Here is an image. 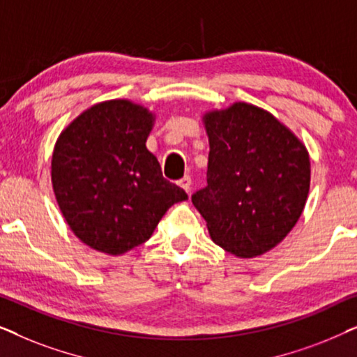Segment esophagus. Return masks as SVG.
Segmentation results:
<instances>
[{"mask_svg":"<svg viewBox=\"0 0 357 357\" xmlns=\"http://www.w3.org/2000/svg\"><path fill=\"white\" fill-rule=\"evenodd\" d=\"M178 185L185 190V192L190 193V190H192V177H190V175H185V177L178 180Z\"/></svg>","mask_w":357,"mask_h":357,"instance_id":"34e87169","label":"esophagus"}]
</instances>
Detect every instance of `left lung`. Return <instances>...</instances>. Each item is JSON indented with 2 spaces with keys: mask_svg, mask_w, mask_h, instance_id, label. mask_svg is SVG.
Here are the masks:
<instances>
[{
  "mask_svg": "<svg viewBox=\"0 0 357 357\" xmlns=\"http://www.w3.org/2000/svg\"><path fill=\"white\" fill-rule=\"evenodd\" d=\"M208 185L192 197L213 242L238 258L263 255L292 231L310 188L304 143L260 107L236 102L203 115Z\"/></svg>",
  "mask_w": 357,
  "mask_h": 357,
  "instance_id": "obj_1",
  "label": "left lung"
}]
</instances>
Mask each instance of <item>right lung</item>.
Returning a JSON list of instances; mask_svg holds the SVG:
<instances>
[{"label":"right lung","mask_w":357,"mask_h":357,"mask_svg":"<svg viewBox=\"0 0 357 357\" xmlns=\"http://www.w3.org/2000/svg\"><path fill=\"white\" fill-rule=\"evenodd\" d=\"M155 115L126 99L99 102L58 136L52 185L68 226L82 243L123 255L153 236L187 193L162 177L146 148Z\"/></svg>","instance_id":"add662e5"}]
</instances>
